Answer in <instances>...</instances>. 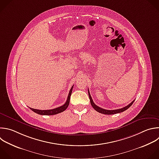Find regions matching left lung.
I'll list each match as a JSON object with an SVG mask.
<instances>
[{
  "instance_id": "8db88e82",
  "label": "left lung",
  "mask_w": 159,
  "mask_h": 159,
  "mask_svg": "<svg viewBox=\"0 0 159 159\" xmlns=\"http://www.w3.org/2000/svg\"><path fill=\"white\" fill-rule=\"evenodd\" d=\"M88 92H89V98H90V103L92 105V107L98 112L99 113H101V114H107V115H112V114H117V113H120V112H122L125 111H126L127 109H128L131 105H132V103H134V102L135 100H133L130 103H129L128 105H127V106L123 107V108H121V109H116V110H106V109H102L98 106H97V105H96L91 96H90V94L88 90Z\"/></svg>"
}]
</instances>
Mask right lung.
<instances>
[{"instance_id":"obj_1","label":"right lung","mask_w":159,"mask_h":159,"mask_svg":"<svg viewBox=\"0 0 159 159\" xmlns=\"http://www.w3.org/2000/svg\"><path fill=\"white\" fill-rule=\"evenodd\" d=\"M73 87H74V85L71 87V89L69 91L66 102L61 107H57V108L54 109H50V110H38V109H32V108H30V107H29V108L32 111H34L35 113L40 114V115H43V116H52V115H56V114L61 113V112H64L69 106V102H70V98L71 93H72V92Z\"/></svg>"}]
</instances>
